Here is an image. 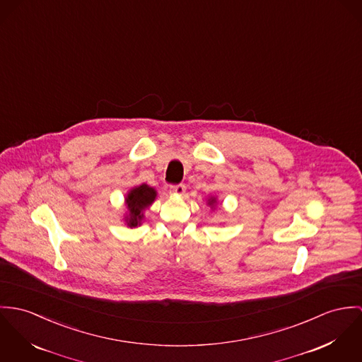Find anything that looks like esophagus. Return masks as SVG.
I'll return each instance as SVG.
<instances>
[{
	"mask_svg": "<svg viewBox=\"0 0 362 362\" xmlns=\"http://www.w3.org/2000/svg\"><path fill=\"white\" fill-rule=\"evenodd\" d=\"M170 192L176 196H183L185 192H186V186L185 185H176V186H172L170 187Z\"/></svg>",
	"mask_w": 362,
	"mask_h": 362,
	"instance_id": "obj_1",
	"label": "esophagus"
}]
</instances>
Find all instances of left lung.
<instances>
[{
    "label": "left lung",
    "instance_id": "1",
    "mask_svg": "<svg viewBox=\"0 0 362 362\" xmlns=\"http://www.w3.org/2000/svg\"><path fill=\"white\" fill-rule=\"evenodd\" d=\"M206 205L211 208V209H215V206L218 205V199L215 196H211L206 199Z\"/></svg>",
    "mask_w": 362,
    "mask_h": 362
}]
</instances>
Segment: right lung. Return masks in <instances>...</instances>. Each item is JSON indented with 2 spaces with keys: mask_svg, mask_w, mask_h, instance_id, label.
<instances>
[{
  "mask_svg": "<svg viewBox=\"0 0 362 362\" xmlns=\"http://www.w3.org/2000/svg\"><path fill=\"white\" fill-rule=\"evenodd\" d=\"M157 196H158L157 190L146 183L132 187L124 196V206H126V212L123 215L124 225L130 229L140 226L144 219L146 209L153 205Z\"/></svg>",
  "mask_w": 362,
  "mask_h": 362,
  "instance_id": "obj_1",
  "label": "right lung"
}]
</instances>
